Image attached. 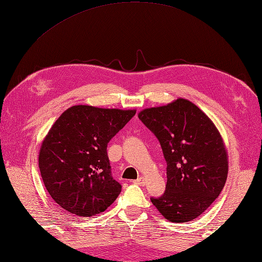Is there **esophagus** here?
<instances>
[{
	"label": "esophagus",
	"instance_id": "34e87169",
	"mask_svg": "<svg viewBox=\"0 0 262 262\" xmlns=\"http://www.w3.org/2000/svg\"><path fill=\"white\" fill-rule=\"evenodd\" d=\"M134 184L139 185V186H145L146 185V180L144 177H139L136 180H134Z\"/></svg>",
	"mask_w": 262,
	"mask_h": 262
}]
</instances>
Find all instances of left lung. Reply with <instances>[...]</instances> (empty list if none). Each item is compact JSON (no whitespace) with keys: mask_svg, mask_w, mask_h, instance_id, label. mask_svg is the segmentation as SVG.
Returning <instances> with one entry per match:
<instances>
[{"mask_svg":"<svg viewBox=\"0 0 262 262\" xmlns=\"http://www.w3.org/2000/svg\"><path fill=\"white\" fill-rule=\"evenodd\" d=\"M138 117L155 134L167 162L166 191L151 198L170 223L199 217L223 190L228 151L220 132L197 105L186 98L149 107Z\"/></svg>","mask_w":262,"mask_h":262,"instance_id":"8db88e82","label":"left lung"}]
</instances>
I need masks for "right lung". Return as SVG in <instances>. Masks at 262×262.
Instances as JSON below:
<instances>
[{
    "label": "right lung",
    "mask_w": 262,
    "mask_h": 262,
    "mask_svg": "<svg viewBox=\"0 0 262 262\" xmlns=\"http://www.w3.org/2000/svg\"><path fill=\"white\" fill-rule=\"evenodd\" d=\"M136 110L75 105L66 110L46 134L38 167L50 196L80 217L105 211L122 191L113 179L107 144Z\"/></svg>",
    "instance_id": "1"
}]
</instances>
